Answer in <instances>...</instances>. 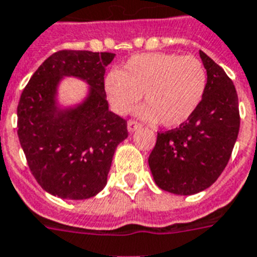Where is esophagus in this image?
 I'll use <instances>...</instances> for the list:
<instances>
[{
	"label": "esophagus",
	"mask_w": 257,
	"mask_h": 257,
	"mask_svg": "<svg viewBox=\"0 0 257 257\" xmlns=\"http://www.w3.org/2000/svg\"><path fill=\"white\" fill-rule=\"evenodd\" d=\"M141 127H142V124L138 123L137 120H128V122H127V128H128V131H130V133L137 131L138 128H141Z\"/></svg>",
	"instance_id": "esophagus-1"
}]
</instances>
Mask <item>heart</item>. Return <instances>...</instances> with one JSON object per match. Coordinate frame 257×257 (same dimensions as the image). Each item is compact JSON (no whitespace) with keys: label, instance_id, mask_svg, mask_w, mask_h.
I'll use <instances>...</instances> for the list:
<instances>
[{"label":"heart","instance_id":"b5f03b06","mask_svg":"<svg viewBox=\"0 0 257 257\" xmlns=\"http://www.w3.org/2000/svg\"><path fill=\"white\" fill-rule=\"evenodd\" d=\"M207 85L206 68L194 56L151 52L135 55L105 78V93L116 114L130 113L144 94L138 114L147 122L179 127L200 106Z\"/></svg>","mask_w":257,"mask_h":257}]
</instances>
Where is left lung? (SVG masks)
I'll return each instance as SVG.
<instances>
[{
    "label": "left lung",
    "instance_id": "8db88e82",
    "mask_svg": "<svg viewBox=\"0 0 257 257\" xmlns=\"http://www.w3.org/2000/svg\"><path fill=\"white\" fill-rule=\"evenodd\" d=\"M207 85L200 106L175 130L158 133L148 164L156 185L190 196L211 186L230 160L240 126L238 94L231 78L200 51Z\"/></svg>",
    "mask_w": 257,
    "mask_h": 257
}]
</instances>
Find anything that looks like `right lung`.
Instances as JSON below:
<instances>
[{
  "label": "right lung",
  "mask_w": 257,
  "mask_h": 257,
  "mask_svg": "<svg viewBox=\"0 0 257 257\" xmlns=\"http://www.w3.org/2000/svg\"><path fill=\"white\" fill-rule=\"evenodd\" d=\"M115 54L63 50L51 55L23 89L18 138L30 171L46 192L64 200L94 197L107 182L115 148L127 137V122L109 110L105 68ZM63 77L89 85L81 104L60 108Z\"/></svg>",
  "instance_id": "obj_1"
}]
</instances>
